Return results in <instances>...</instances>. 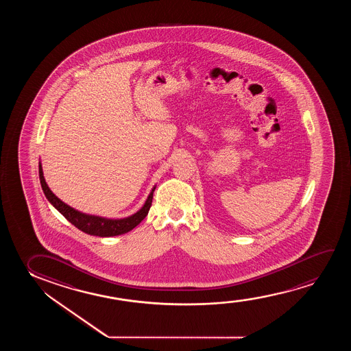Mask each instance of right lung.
Segmentation results:
<instances>
[{
  "label": "right lung",
  "mask_w": 351,
  "mask_h": 351,
  "mask_svg": "<svg viewBox=\"0 0 351 351\" xmlns=\"http://www.w3.org/2000/svg\"><path fill=\"white\" fill-rule=\"evenodd\" d=\"M39 181L40 186L43 189L44 195L48 199V202L62 215L68 221H71L73 226H77L79 230L86 232L88 235L101 236V237H111V236H119L125 234L128 231L133 230L135 226L140 224V221L147 216L149 211V207L152 204L154 199V192L156 186L152 188V191L149 194L143 207L139 211L135 212L132 216L125 217V218H106V217L93 216V215H87L84 212L77 211L75 208L69 206L67 204L58 199L51 189L48 187L44 178L43 169L42 163L39 162Z\"/></svg>",
  "instance_id": "1"
}]
</instances>
